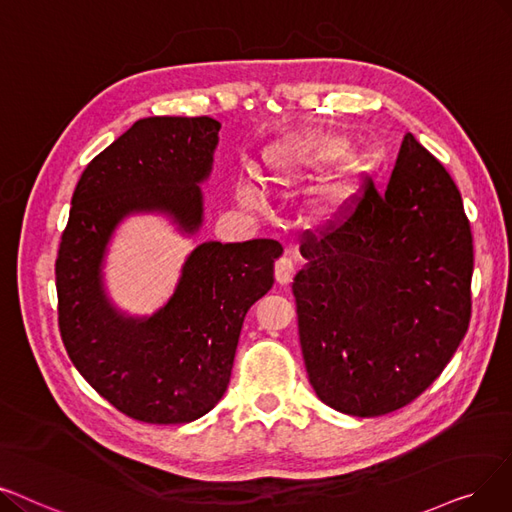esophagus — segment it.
Instances as JSON below:
<instances>
[{
	"label": "esophagus",
	"instance_id": "esophagus-1",
	"mask_svg": "<svg viewBox=\"0 0 512 512\" xmlns=\"http://www.w3.org/2000/svg\"><path fill=\"white\" fill-rule=\"evenodd\" d=\"M294 277V260L288 258V256H281L277 262H275V279L277 283L281 285H288Z\"/></svg>",
	"mask_w": 512,
	"mask_h": 512
}]
</instances>
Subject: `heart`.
I'll use <instances>...</instances> for the list:
<instances>
[{
  "label": "heart",
  "mask_w": 512,
  "mask_h": 512,
  "mask_svg": "<svg viewBox=\"0 0 512 512\" xmlns=\"http://www.w3.org/2000/svg\"><path fill=\"white\" fill-rule=\"evenodd\" d=\"M346 151H349V140L330 132L309 130L283 136L264 149L262 176L271 187L290 191L340 161L336 172L323 182L317 193L319 208L325 214H334L355 197L363 174V159L357 153ZM237 195L243 206L258 208L262 203V185L252 178L243 180Z\"/></svg>",
  "instance_id": "heart-1"
}]
</instances>
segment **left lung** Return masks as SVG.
I'll return each instance as SVG.
<instances>
[{"mask_svg": "<svg viewBox=\"0 0 512 512\" xmlns=\"http://www.w3.org/2000/svg\"><path fill=\"white\" fill-rule=\"evenodd\" d=\"M292 283L306 374L334 410L372 418L412 403L454 357L470 321L473 233L441 161L405 134L380 193L306 231Z\"/></svg>", "mask_w": 512, "mask_h": 512, "instance_id": "8db88e82", "label": "left lung"}]
</instances>
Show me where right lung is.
Wrapping results in <instances>:
<instances>
[{"mask_svg": "<svg viewBox=\"0 0 512 512\" xmlns=\"http://www.w3.org/2000/svg\"><path fill=\"white\" fill-rule=\"evenodd\" d=\"M218 130L212 117L138 119L88 163L60 239V338L94 391L140 422H193L222 399L245 313L273 288L283 252L273 239L206 241L151 317L124 315L109 300L102 262L126 216L159 212L182 233L199 231V185L212 172Z\"/></svg>", "mask_w": 512, "mask_h": 512, "instance_id": "right-lung-1", "label": "right lung"}]
</instances>
